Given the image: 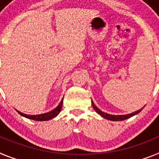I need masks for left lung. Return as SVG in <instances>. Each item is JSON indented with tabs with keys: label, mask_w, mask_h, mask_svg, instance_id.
Wrapping results in <instances>:
<instances>
[{
	"label": "left lung",
	"mask_w": 159,
	"mask_h": 159,
	"mask_svg": "<svg viewBox=\"0 0 159 159\" xmlns=\"http://www.w3.org/2000/svg\"><path fill=\"white\" fill-rule=\"evenodd\" d=\"M92 106H93V109H94V110L98 113V114H100L102 117H103V118H106V119L110 120V121H123V120H125V119H127V118L133 117L134 115L139 114V113L141 111V110H138V111L131 113V114H125V115H112V114H106V113L105 112H102V110H99V109L95 106V104L93 103V101H92Z\"/></svg>",
	"instance_id": "1"
}]
</instances>
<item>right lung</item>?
Wrapping results in <instances>:
<instances>
[{"label":"right lung","instance_id":"right-lung-1","mask_svg":"<svg viewBox=\"0 0 159 159\" xmlns=\"http://www.w3.org/2000/svg\"><path fill=\"white\" fill-rule=\"evenodd\" d=\"M62 102L63 101H61L54 110H53L52 111H50L49 113H46V114H38V115H27V114H22L20 111H18V113L20 115L24 116L25 118H30V119L32 120H35V121H48V120L52 119V118H55L56 116L58 115V114L61 111V106H62Z\"/></svg>","mask_w":159,"mask_h":159}]
</instances>
